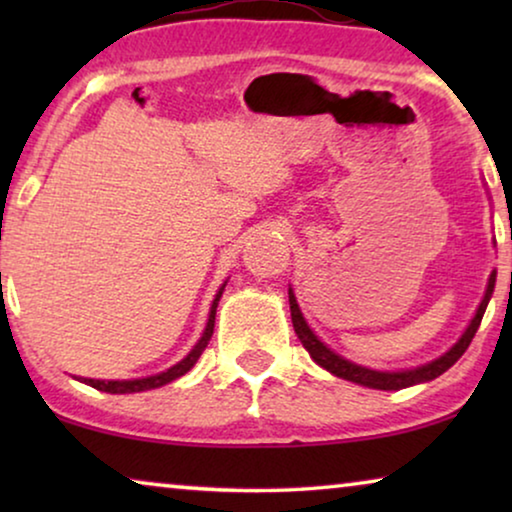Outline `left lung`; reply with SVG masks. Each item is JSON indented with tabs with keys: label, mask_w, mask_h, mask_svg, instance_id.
Wrapping results in <instances>:
<instances>
[{
	"label": "left lung",
	"mask_w": 512,
	"mask_h": 512,
	"mask_svg": "<svg viewBox=\"0 0 512 512\" xmlns=\"http://www.w3.org/2000/svg\"><path fill=\"white\" fill-rule=\"evenodd\" d=\"M494 284H496V270H492V275H489L485 296H482L478 310H475V317L471 319V324L466 326V331L461 333V338L454 342V345L447 349L445 354H440L438 359H433V361L424 363V366H417V368L373 370L368 366H359V363L349 361V359H345V356L335 354L333 349L326 345V342L319 340V335L312 331L310 324H307L303 312H300L296 293H293V289L289 286L291 321H293V328H296L298 340L303 342V347L307 349V352H310L312 361L317 363V366L328 370V373L335 375V377H342V380L361 384V387L382 389V391H398V389H405V387H415V384H424V382L436 380L438 375H443L445 370H450L454 363L461 359V354H464L468 345H471L473 335L478 333L482 314H485L487 305H489V298H492V293H494Z\"/></svg>",
	"instance_id": "obj_1"
}]
</instances>
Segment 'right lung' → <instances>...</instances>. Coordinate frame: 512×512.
Segmentation results:
<instances>
[{
  "mask_svg": "<svg viewBox=\"0 0 512 512\" xmlns=\"http://www.w3.org/2000/svg\"><path fill=\"white\" fill-rule=\"evenodd\" d=\"M228 282L221 284V289L216 291V296L212 300V307H209V319H207V326L205 331H202L200 340L195 342V347L188 352L184 359L179 363H174L172 368L163 370V373L158 375H149V377H137V380H93V377H79L83 384H88V387L93 389H100V391H107V394H137V391H149V389H158L163 387V384H170L174 380H179L181 375H186L188 370H191L195 363H198L200 354L205 352V347L209 345V340H212V333H214V317H216V307H219V300H221V293L226 289Z\"/></svg>",
  "mask_w": 512,
  "mask_h": 512,
  "instance_id": "1",
  "label": "right lung"
}]
</instances>
